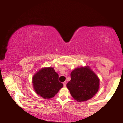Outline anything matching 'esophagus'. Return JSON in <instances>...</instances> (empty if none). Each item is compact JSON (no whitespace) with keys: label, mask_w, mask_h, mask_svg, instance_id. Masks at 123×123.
I'll return each instance as SVG.
<instances>
[{"label":"esophagus","mask_w":123,"mask_h":123,"mask_svg":"<svg viewBox=\"0 0 123 123\" xmlns=\"http://www.w3.org/2000/svg\"><path fill=\"white\" fill-rule=\"evenodd\" d=\"M63 86H64V87H65L66 84V81H64V82L63 83Z\"/></svg>","instance_id":"obj_1"}]
</instances>
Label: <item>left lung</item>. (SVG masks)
<instances>
[{
    "instance_id": "left-lung-1",
    "label": "left lung",
    "mask_w": 123,
    "mask_h": 123,
    "mask_svg": "<svg viewBox=\"0 0 123 123\" xmlns=\"http://www.w3.org/2000/svg\"><path fill=\"white\" fill-rule=\"evenodd\" d=\"M66 84L72 97L78 102L86 101L98 92L99 79L88 66L76 68L70 73Z\"/></svg>"
}]
</instances>
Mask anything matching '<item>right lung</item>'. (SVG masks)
<instances>
[{"label":"right lung","mask_w":123,"mask_h":123,"mask_svg":"<svg viewBox=\"0 0 123 123\" xmlns=\"http://www.w3.org/2000/svg\"><path fill=\"white\" fill-rule=\"evenodd\" d=\"M58 77V74L53 68H43L32 78L35 91L42 98H52L63 86L59 81Z\"/></svg>","instance_id":"obj_1"}]
</instances>
